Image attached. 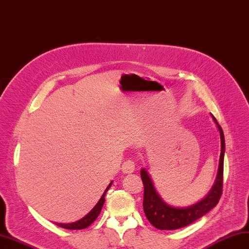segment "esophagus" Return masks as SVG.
Listing matches in <instances>:
<instances>
[{
  "label": "esophagus",
  "mask_w": 249,
  "mask_h": 249,
  "mask_svg": "<svg viewBox=\"0 0 249 249\" xmlns=\"http://www.w3.org/2000/svg\"><path fill=\"white\" fill-rule=\"evenodd\" d=\"M135 171V163L131 160H127L122 165V172L124 174H131Z\"/></svg>",
  "instance_id": "34e87169"
}]
</instances>
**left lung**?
I'll return each instance as SVG.
<instances>
[{
	"label": "left lung",
	"instance_id": "1",
	"mask_svg": "<svg viewBox=\"0 0 249 249\" xmlns=\"http://www.w3.org/2000/svg\"><path fill=\"white\" fill-rule=\"evenodd\" d=\"M211 117L217 126L221 136V156L215 181L205 197L188 207H174L164 201L154 187L153 179L145 169L141 170V178L144 184L143 210L147 219L154 227L160 230H175L192 224L196 219L204 216L212 208H214L223 191V171L225 155V138L222 127L218 125L215 118Z\"/></svg>",
	"mask_w": 249,
	"mask_h": 249
}]
</instances>
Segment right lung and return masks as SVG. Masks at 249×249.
Instances as JSON below:
<instances>
[{"label":"right lung","instance_id":"1","mask_svg":"<svg viewBox=\"0 0 249 249\" xmlns=\"http://www.w3.org/2000/svg\"><path fill=\"white\" fill-rule=\"evenodd\" d=\"M112 184V181L108 184V187L106 188L105 192L103 193L102 197L100 198V200L97 201V204L94 206L93 209H92L88 214L85 215L83 218L78 219V221L74 222V223H68V224H62V223H55L57 226L59 227H62V228H66V229H70V230H79V229H85L88 226H90V225L93 223L95 219L97 218L98 214L101 213V210L102 208L104 206V203H105V195H106V192L109 190V188L111 187Z\"/></svg>","mask_w":249,"mask_h":249}]
</instances>
